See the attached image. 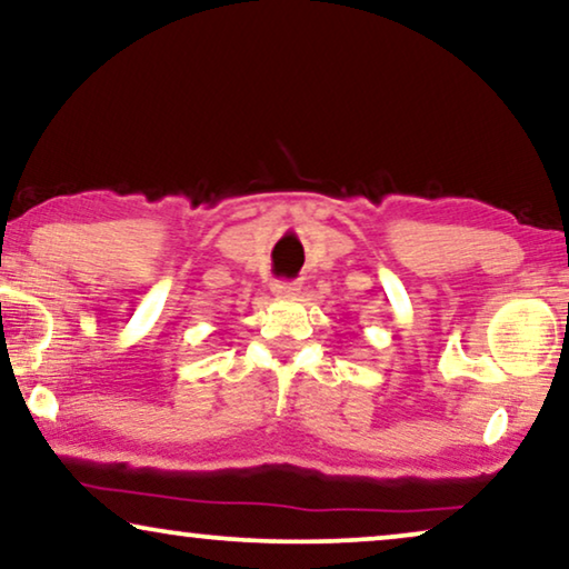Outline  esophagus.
Listing matches in <instances>:
<instances>
[{"label":"esophagus","mask_w":569,"mask_h":569,"mask_svg":"<svg viewBox=\"0 0 569 569\" xmlns=\"http://www.w3.org/2000/svg\"><path fill=\"white\" fill-rule=\"evenodd\" d=\"M271 292H274L277 298H295V295L300 292V282H274L271 284Z\"/></svg>","instance_id":"esophagus-1"}]
</instances>
